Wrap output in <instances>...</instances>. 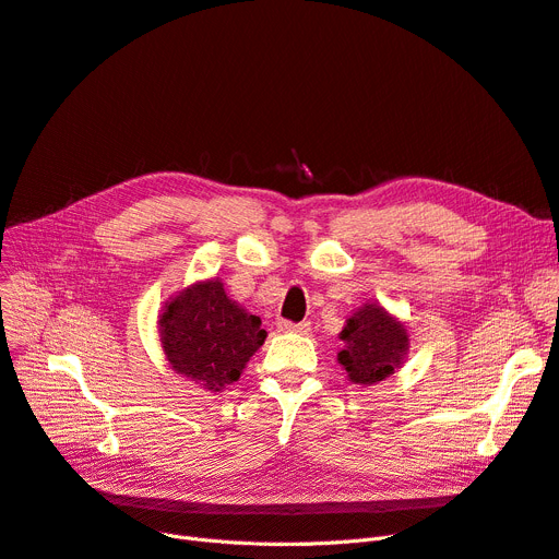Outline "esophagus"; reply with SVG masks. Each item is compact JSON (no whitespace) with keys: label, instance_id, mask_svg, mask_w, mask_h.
<instances>
[{"label":"esophagus","instance_id":"34e87169","mask_svg":"<svg viewBox=\"0 0 559 559\" xmlns=\"http://www.w3.org/2000/svg\"><path fill=\"white\" fill-rule=\"evenodd\" d=\"M278 329L281 332H293V334H308L311 332V322H287V320H281L278 322Z\"/></svg>","mask_w":559,"mask_h":559}]
</instances>
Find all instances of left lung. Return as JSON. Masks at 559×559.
Instances as JSON below:
<instances>
[{"label":"left lung","mask_w":559,"mask_h":559,"mask_svg":"<svg viewBox=\"0 0 559 559\" xmlns=\"http://www.w3.org/2000/svg\"><path fill=\"white\" fill-rule=\"evenodd\" d=\"M338 364L347 380L359 386H373L391 378L405 364L409 334L405 322L391 316L378 301H366L345 320Z\"/></svg>","instance_id":"left-lung-1"}]
</instances>
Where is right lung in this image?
Listing matches in <instances>:
<instances>
[{
	"mask_svg": "<svg viewBox=\"0 0 559 559\" xmlns=\"http://www.w3.org/2000/svg\"><path fill=\"white\" fill-rule=\"evenodd\" d=\"M260 318L227 297L221 278H204L173 295L158 316V338L179 378L221 394L262 347Z\"/></svg>",
	"mask_w": 559,
	"mask_h": 559,
	"instance_id": "right-lung-1",
	"label": "right lung"
}]
</instances>
